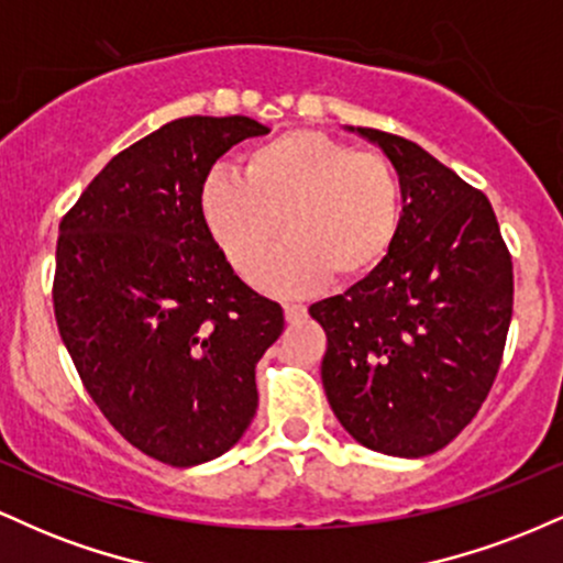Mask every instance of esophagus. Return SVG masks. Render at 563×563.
Returning <instances> with one entry per match:
<instances>
[{"instance_id": "34e87169", "label": "esophagus", "mask_w": 563, "mask_h": 563, "mask_svg": "<svg viewBox=\"0 0 563 563\" xmlns=\"http://www.w3.org/2000/svg\"><path fill=\"white\" fill-rule=\"evenodd\" d=\"M283 312H286L288 322H299L307 318V307H303V303H294V301L283 303Z\"/></svg>"}]
</instances>
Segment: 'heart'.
Here are the masks:
<instances>
[{"instance_id":"1","label":"heart","mask_w":563,"mask_h":563,"mask_svg":"<svg viewBox=\"0 0 563 563\" xmlns=\"http://www.w3.org/2000/svg\"><path fill=\"white\" fill-rule=\"evenodd\" d=\"M200 211L238 275L260 283L283 238L290 249L267 286L301 294L331 277L363 280L389 260L402 230V183L378 151H354L322 132L294 129L251 147L241 177L209 174Z\"/></svg>"}]
</instances>
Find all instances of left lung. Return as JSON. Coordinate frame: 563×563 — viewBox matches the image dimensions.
<instances>
[{
  "mask_svg": "<svg viewBox=\"0 0 563 563\" xmlns=\"http://www.w3.org/2000/svg\"><path fill=\"white\" fill-rule=\"evenodd\" d=\"M402 183L389 260L309 307L328 335L322 386L341 426L384 455L442 450L474 421L514 314V264L487 196L416 142L357 129Z\"/></svg>",
  "mask_w": 563,
  "mask_h": 563,
  "instance_id": "left-lung-1",
  "label": "left lung"
}]
</instances>
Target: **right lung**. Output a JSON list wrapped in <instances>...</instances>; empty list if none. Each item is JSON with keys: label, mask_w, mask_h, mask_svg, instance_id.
I'll use <instances>...</instances> for the list:
<instances>
[{"label": "right lung", "mask_w": 563, "mask_h": 563, "mask_svg": "<svg viewBox=\"0 0 563 563\" xmlns=\"http://www.w3.org/2000/svg\"><path fill=\"white\" fill-rule=\"evenodd\" d=\"M267 132L249 115L169 121L111 158L60 222L63 344L108 423L169 466L243 437L256 363L286 325L280 303L232 273L200 211L217 158Z\"/></svg>", "instance_id": "1"}]
</instances>
